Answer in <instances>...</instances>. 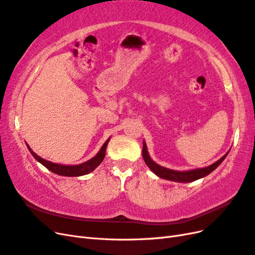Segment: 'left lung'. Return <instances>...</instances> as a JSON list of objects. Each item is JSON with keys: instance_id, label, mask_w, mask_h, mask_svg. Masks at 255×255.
<instances>
[{"instance_id": "left-lung-1", "label": "left lung", "mask_w": 255, "mask_h": 255, "mask_svg": "<svg viewBox=\"0 0 255 255\" xmlns=\"http://www.w3.org/2000/svg\"><path fill=\"white\" fill-rule=\"evenodd\" d=\"M229 152H230V150L221 157V159L218 160L213 164L209 165V166H207V167L180 171V170H174V169L163 167V166H161V165L156 164L149 155L146 141L144 140L142 141V157H143L144 163L147 164V166L150 168V170L152 171L153 174H155L157 177H160L162 179H166V180H169V181H175V182L187 183V182L195 181V180H198V179L206 177L210 173H212V171L215 170L219 166V165L224 161V159L226 157V155L229 154Z\"/></svg>"}]
</instances>
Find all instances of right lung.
Instances as JSON below:
<instances>
[{
  "mask_svg": "<svg viewBox=\"0 0 255 255\" xmlns=\"http://www.w3.org/2000/svg\"><path fill=\"white\" fill-rule=\"evenodd\" d=\"M109 139H111V137H109V138L104 142V144H103L99 152L96 153V155L93 156L92 159L78 165H63V164H58V163L47 161L34 152L27 143H26V147L29 149L31 154L34 156V159L42 165H44L47 169L52 171L53 174H57L60 176H66V177H78V176L90 174L91 171H93L103 162V160H104L105 157V152H106V148L109 142Z\"/></svg>",
  "mask_w": 255,
  "mask_h": 255,
  "instance_id": "add662e5",
  "label": "right lung"
}]
</instances>
